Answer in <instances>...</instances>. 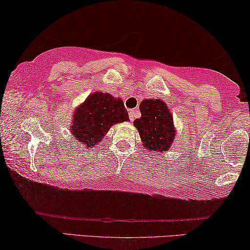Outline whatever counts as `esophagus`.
Here are the masks:
<instances>
[{"label": "esophagus", "mask_w": 250, "mask_h": 250, "mask_svg": "<svg viewBox=\"0 0 250 250\" xmlns=\"http://www.w3.org/2000/svg\"><path fill=\"white\" fill-rule=\"evenodd\" d=\"M128 115H129V120L133 122V121L135 120V117H136V116L138 115V109H137V108L130 109L129 113H128Z\"/></svg>", "instance_id": "1"}]
</instances>
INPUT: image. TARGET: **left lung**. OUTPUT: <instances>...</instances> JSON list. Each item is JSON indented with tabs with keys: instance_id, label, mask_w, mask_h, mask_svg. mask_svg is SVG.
Instances as JSON below:
<instances>
[{
	"instance_id": "1",
	"label": "left lung",
	"mask_w": 250,
	"mask_h": 250,
	"mask_svg": "<svg viewBox=\"0 0 250 250\" xmlns=\"http://www.w3.org/2000/svg\"><path fill=\"white\" fill-rule=\"evenodd\" d=\"M142 116L134 121L143 146L150 152H167L175 140L174 122L169 108L162 100H144L140 105Z\"/></svg>"
}]
</instances>
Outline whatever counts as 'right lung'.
<instances>
[{
	"mask_svg": "<svg viewBox=\"0 0 250 250\" xmlns=\"http://www.w3.org/2000/svg\"><path fill=\"white\" fill-rule=\"evenodd\" d=\"M128 121V113L121 98L96 92L77 106L73 115L71 134L76 144L94 148L116 123Z\"/></svg>",
	"mask_w": 250,
	"mask_h": 250,
	"instance_id": "right-lung-1",
	"label": "right lung"
}]
</instances>
